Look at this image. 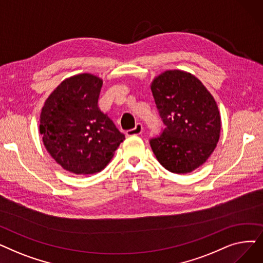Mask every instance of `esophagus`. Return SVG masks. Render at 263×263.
Wrapping results in <instances>:
<instances>
[{
  "label": "esophagus",
  "mask_w": 263,
  "mask_h": 263,
  "mask_svg": "<svg viewBox=\"0 0 263 263\" xmlns=\"http://www.w3.org/2000/svg\"><path fill=\"white\" fill-rule=\"evenodd\" d=\"M142 132H143V126L141 123H136V126L133 129L128 130L126 134L128 136H133V135H140Z\"/></svg>",
  "instance_id": "obj_1"
}]
</instances>
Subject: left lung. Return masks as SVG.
<instances>
[{"instance_id":"left-lung-1","label":"left lung","mask_w":263,"mask_h":263,"mask_svg":"<svg viewBox=\"0 0 263 263\" xmlns=\"http://www.w3.org/2000/svg\"><path fill=\"white\" fill-rule=\"evenodd\" d=\"M150 87L165 126L150 140L157 160L174 174L195 171L219 140L222 122L213 96L195 76L176 69L156 77Z\"/></svg>"}]
</instances>
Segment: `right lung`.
I'll use <instances>...</instances> for the list:
<instances>
[{"label": "right lung", "mask_w": 263, "mask_h": 263, "mask_svg": "<svg viewBox=\"0 0 263 263\" xmlns=\"http://www.w3.org/2000/svg\"><path fill=\"white\" fill-rule=\"evenodd\" d=\"M102 79L91 73L67 78L45 101L39 132L50 156L77 175L101 172L124 135L98 107Z\"/></svg>", "instance_id": "obj_1"}]
</instances>
